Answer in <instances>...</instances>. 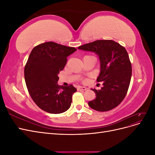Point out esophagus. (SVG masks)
I'll return each mask as SVG.
<instances>
[{"label": "esophagus", "mask_w": 155, "mask_h": 155, "mask_svg": "<svg viewBox=\"0 0 155 155\" xmlns=\"http://www.w3.org/2000/svg\"><path fill=\"white\" fill-rule=\"evenodd\" d=\"M87 89V88H86V87H78V91H86Z\"/></svg>", "instance_id": "obj_1"}]
</instances>
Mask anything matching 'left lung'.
Listing matches in <instances>:
<instances>
[{"label": "left lung", "instance_id": "left-lung-1", "mask_svg": "<svg viewBox=\"0 0 155 155\" xmlns=\"http://www.w3.org/2000/svg\"><path fill=\"white\" fill-rule=\"evenodd\" d=\"M78 48L93 51L100 61L97 81L104 86L98 91L92 89L96 97L88 102L89 107L100 112L113 109L124 100L130 85L132 66L127 51L112 40H97Z\"/></svg>", "mask_w": 155, "mask_h": 155}]
</instances>
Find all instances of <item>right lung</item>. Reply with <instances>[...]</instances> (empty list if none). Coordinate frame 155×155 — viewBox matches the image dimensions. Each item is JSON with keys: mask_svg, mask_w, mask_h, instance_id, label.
<instances>
[{"mask_svg": "<svg viewBox=\"0 0 155 155\" xmlns=\"http://www.w3.org/2000/svg\"><path fill=\"white\" fill-rule=\"evenodd\" d=\"M77 50L54 42H46L33 48L25 67L28 91L40 109L51 114L67 111L77 89L58 84V74L64 68L67 57Z\"/></svg>", "mask_w": 155, "mask_h": 155, "instance_id": "obj_1", "label": "right lung"}]
</instances>
